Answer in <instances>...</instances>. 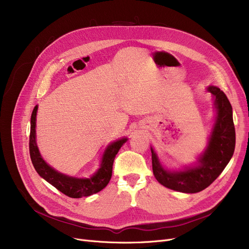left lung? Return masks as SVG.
<instances>
[{
	"instance_id": "8db88e82",
	"label": "left lung",
	"mask_w": 249,
	"mask_h": 249,
	"mask_svg": "<svg viewBox=\"0 0 249 249\" xmlns=\"http://www.w3.org/2000/svg\"><path fill=\"white\" fill-rule=\"evenodd\" d=\"M208 91L215 98L217 116L208 146L198 159V165L179 172L167 171L150 148L153 175L160 184L171 190L190 194L205 190L223 172L234 153L235 128L231 104L219 88L210 86Z\"/></svg>"
}]
</instances>
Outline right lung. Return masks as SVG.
<instances>
[{
  "mask_svg": "<svg viewBox=\"0 0 249 249\" xmlns=\"http://www.w3.org/2000/svg\"><path fill=\"white\" fill-rule=\"evenodd\" d=\"M38 106L36 105L31 115V127L29 138L30 158L35 171L43 178L50 185L56 188L62 194L71 198H83L96 194L106 187L112 177V168L115 156L127 141V138H122L112 142L105 150L100 168L97 173L89 178H77L65 176L58 173L54 168L49 166L41 158L36 143V114Z\"/></svg>",
  "mask_w": 249,
  "mask_h": 249,
  "instance_id": "obj_1",
  "label": "right lung"
}]
</instances>
